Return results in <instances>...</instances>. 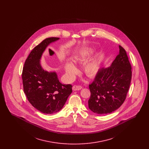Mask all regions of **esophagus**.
<instances>
[{
    "label": "esophagus",
    "mask_w": 149,
    "mask_h": 149,
    "mask_svg": "<svg viewBox=\"0 0 149 149\" xmlns=\"http://www.w3.org/2000/svg\"><path fill=\"white\" fill-rule=\"evenodd\" d=\"M82 88H83V86H80V85H75L72 86L73 91H79V90L81 89Z\"/></svg>",
    "instance_id": "esophagus-1"
}]
</instances>
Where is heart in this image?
I'll return each instance as SVG.
<instances>
[{
    "label": "heart",
    "mask_w": 149,
    "mask_h": 149,
    "mask_svg": "<svg viewBox=\"0 0 149 149\" xmlns=\"http://www.w3.org/2000/svg\"><path fill=\"white\" fill-rule=\"evenodd\" d=\"M89 56L88 51H83L79 55L72 58V62L74 64H78L86 61ZM71 62L68 61L65 65V70L68 77L69 79L74 78L78 72L77 67ZM99 64L97 61H92L85 64L84 66V71L88 77H94L99 71Z\"/></svg>",
    "instance_id": "obj_1"
}]
</instances>
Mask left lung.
I'll use <instances>...</instances> for the list:
<instances>
[{"label":"left lung","mask_w":149,"mask_h":149,"mask_svg":"<svg viewBox=\"0 0 149 149\" xmlns=\"http://www.w3.org/2000/svg\"><path fill=\"white\" fill-rule=\"evenodd\" d=\"M120 52L111 65L101 68L89 84L91 97L89 108L95 113L114 112L123 103L132 78L131 65L125 50L119 46Z\"/></svg>","instance_id":"8db88e82"}]
</instances>
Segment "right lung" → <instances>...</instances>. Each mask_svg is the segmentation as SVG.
Listing matches in <instances>:
<instances>
[{
    "label": "right lung",
    "mask_w": 149,
    "mask_h": 149,
    "mask_svg": "<svg viewBox=\"0 0 149 149\" xmlns=\"http://www.w3.org/2000/svg\"><path fill=\"white\" fill-rule=\"evenodd\" d=\"M59 39L47 38L36 46L30 52L23 68L24 92L32 106L45 114L60 111L72 93L71 84H61L55 71H46L40 64L47 47Z\"/></svg>",
    "instance_id": "right-lung-1"
}]
</instances>
